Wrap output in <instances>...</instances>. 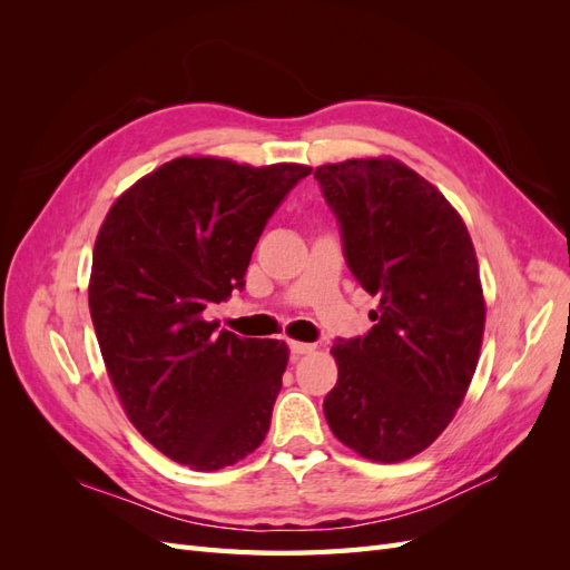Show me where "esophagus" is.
<instances>
[{"label":"esophagus","instance_id":"1","mask_svg":"<svg viewBox=\"0 0 570 570\" xmlns=\"http://www.w3.org/2000/svg\"><path fill=\"white\" fill-rule=\"evenodd\" d=\"M289 352L295 354V356H302V354L314 352V344H308V342H295V340H292V342H289Z\"/></svg>","mask_w":570,"mask_h":570}]
</instances>
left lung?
Masks as SVG:
<instances>
[{
	"mask_svg": "<svg viewBox=\"0 0 570 570\" xmlns=\"http://www.w3.org/2000/svg\"><path fill=\"white\" fill-rule=\"evenodd\" d=\"M314 178L344 262L377 297L371 331L333 344L325 421L361 456L404 461L450 425L478 366L485 302L471 235L440 189L400 161L327 164Z\"/></svg>",
	"mask_w": 570,
	"mask_h": 570,
	"instance_id": "8db88e82",
	"label": "left lung"
}]
</instances>
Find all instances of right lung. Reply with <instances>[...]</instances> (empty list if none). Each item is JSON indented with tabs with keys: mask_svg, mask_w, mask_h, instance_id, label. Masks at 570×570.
I'll use <instances>...</instances> for the list:
<instances>
[{
	"mask_svg": "<svg viewBox=\"0 0 570 570\" xmlns=\"http://www.w3.org/2000/svg\"><path fill=\"white\" fill-rule=\"evenodd\" d=\"M308 166L180 157L137 180L101 223L90 314L128 419L161 454L218 471L264 442L287 344L204 321L245 289L252 252Z\"/></svg>",
	"mask_w": 570,
	"mask_h": 570,
	"instance_id": "obj_1",
	"label": "right lung"
}]
</instances>
